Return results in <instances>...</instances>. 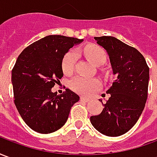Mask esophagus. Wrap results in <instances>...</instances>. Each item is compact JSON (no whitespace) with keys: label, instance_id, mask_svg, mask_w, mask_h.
<instances>
[{"label":"esophagus","instance_id":"esophagus-1","mask_svg":"<svg viewBox=\"0 0 157 157\" xmlns=\"http://www.w3.org/2000/svg\"><path fill=\"white\" fill-rule=\"evenodd\" d=\"M81 100H82V101H83V102H88L91 101V99L86 98H85V97H81Z\"/></svg>","mask_w":157,"mask_h":157}]
</instances>
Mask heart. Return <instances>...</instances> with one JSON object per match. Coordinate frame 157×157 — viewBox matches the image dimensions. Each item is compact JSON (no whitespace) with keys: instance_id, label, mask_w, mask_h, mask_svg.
I'll return each instance as SVG.
<instances>
[{"instance_id":"heart-1","label":"heart","mask_w":157,"mask_h":157,"mask_svg":"<svg viewBox=\"0 0 157 157\" xmlns=\"http://www.w3.org/2000/svg\"><path fill=\"white\" fill-rule=\"evenodd\" d=\"M86 57L92 62L93 65H101L107 59V54L105 50L98 45L90 44L86 46L82 50ZM77 59V54L75 50H70L67 52L62 59V71L65 75H71L74 71L75 62ZM102 86V82L98 78L75 76L71 80L70 87L82 95H91L98 91Z\"/></svg>"}]
</instances>
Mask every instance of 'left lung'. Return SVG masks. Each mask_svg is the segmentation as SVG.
<instances>
[{
  "label": "left lung",
  "mask_w": 157,
  "mask_h": 157,
  "mask_svg": "<svg viewBox=\"0 0 157 157\" xmlns=\"http://www.w3.org/2000/svg\"><path fill=\"white\" fill-rule=\"evenodd\" d=\"M94 39L106 49L117 78L107 91L110 97L102 113L92 116L90 121L102 135L119 136L136 124L144 110L148 95L149 67L136 48L119 39L112 36ZM100 102L102 103V99Z\"/></svg>",
  "instance_id": "left-lung-1"
}]
</instances>
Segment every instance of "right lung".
I'll list each match as a JSON object with an SVG mask.
<instances>
[{"instance_id": "1", "label": "right lung", "mask_w": 157, "mask_h": 157, "mask_svg": "<svg viewBox=\"0 0 157 157\" xmlns=\"http://www.w3.org/2000/svg\"><path fill=\"white\" fill-rule=\"evenodd\" d=\"M83 39L48 35L20 54L12 71L14 102L23 121L40 134H49L65 124L79 96L70 89L61 95L51 88L63 76L65 55Z\"/></svg>"}]
</instances>
